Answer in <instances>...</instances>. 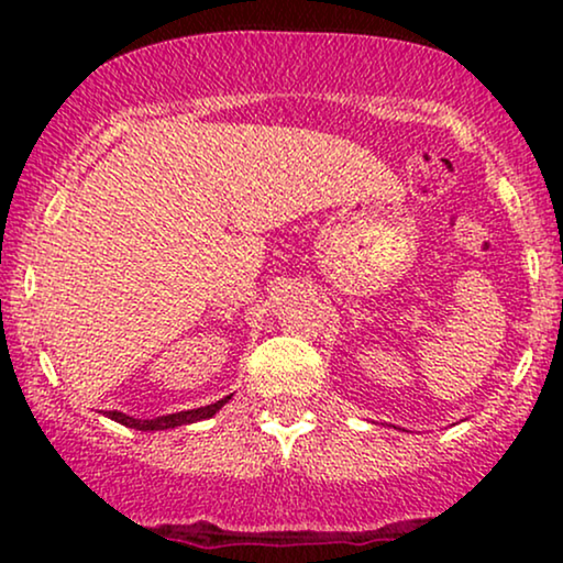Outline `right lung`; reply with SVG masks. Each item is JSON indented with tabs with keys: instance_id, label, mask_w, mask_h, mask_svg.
Listing matches in <instances>:
<instances>
[{
	"instance_id": "1",
	"label": "right lung",
	"mask_w": 563,
	"mask_h": 563,
	"mask_svg": "<svg viewBox=\"0 0 563 563\" xmlns=\"http://www.w3.org/2000/svg\"><path fill=\"white\" fill-rule=\"evenodd\" d=\"M228 397L218 399V402L207 405V407H197V410H184V412H174V415H161V418H153V420H137V418H130L125 412H118V410H110L104 412L107 418L120 422V426H128V428H135V430H168V428H179V426H189V422H197V420H207L212 418L214 412L220 410L222 405H228Z\"/></svg>"
}]
</instances>
